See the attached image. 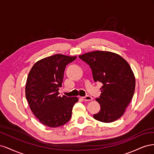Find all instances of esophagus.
<instances>
[{
  "instance_id": "obj_1",
  "label": "esophagus",
  "mask_w": 154,
  "mask_h": 154,
  "mask_svg": "<svg viewBox=\"0 0 154 154\" xmlns=\"http://www.w3.org/2000/svg\"><path fill=\"white\" fill-rule=\"evenodd\" d=\"M82 100L83 101H88L92 100V97L91 96H86L85 97H82Z\"/></svg>"
}]
</instances>
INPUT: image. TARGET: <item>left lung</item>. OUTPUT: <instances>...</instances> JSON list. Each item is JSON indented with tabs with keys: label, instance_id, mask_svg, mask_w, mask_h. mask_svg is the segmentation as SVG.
I'll return each instance as SVG.
<instances>
[{
	"label": "left lung",
	"instance_id": "8db88e82",
	"mask_svg": "<svg viewBox=\"0 0 154 154\" xmlns=\"http://www.w3.org/2000/svg\"><path fill=\"white\" fill-rule=\"evenodd\" d=\"M79 58L90 66L94 82L103 83L101 94L96 99L101 109L93 117L103 123L119 119L131 101L136 87L130 65L120 55L110 51H92Z\"/></svg>",
	"mask_w": 154,
	"mask_h": 154
}]
</instances>
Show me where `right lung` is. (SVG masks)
Listing matches in <instances>:
<instances>
[{"mask_svg":"<svg viewBox=\"0 0 154 154\" xmlns=\"http://www.w3.org/2000/svg\"><path fill=\"white\" fill-rule=\"evenodd\" d=\"M77 57L57 54L41 59L31 69L26 85V97L32 112L39 122L56 128L70 120L78 97L60 96L64 71Z\"/></svg>","mask_w":154,"mask_h":154,"instance_id":"right-lung-1","label":"right lung"}]
</instances>
